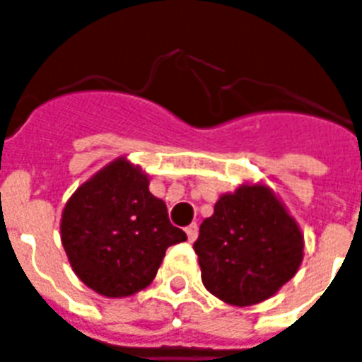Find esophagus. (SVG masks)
<instances>
[{"label": "esophagus", "instance_id": "34e87169", "mask_svg": "<svg viewBox=\"0 0 362 362\" xmlns=\"http://www.w3.org/2000/svg\"><path fill=\"white\" fill-rule=\"evenodd\" d=\"M186 234H188V242H195V238L199 234V228H197V224L192 222L188 228H186Z\"/></svg>", "mask_w": 362, "mask_h": 362}]
</instances>
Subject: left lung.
<instances>
[{
  "label": "left lung",
  "mask_w": 362,
  "mask_h": 362,
  "mask_svg": "<svg viewBox=\"0 0 362 362\" xmlns=\"http://www.w3.org/2000/svg\"><path fill=\"white\" fill-rule=\"evenodd\" d=\"M205 288L238 307L274 296L303 259L297 222L267 186L222 195L194 243Z\"/></svg>",
  "instance_id": "8db88e82"
}]
</instances>
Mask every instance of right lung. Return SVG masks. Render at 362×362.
Instances as JSON below:
<instances>
[{
	"label": "right lung",
	"instance_id": "right-lung-1",
	"mask_svg": "<svg viewBox=\"0 0 362 362\" xmlns=\"http://www.w3.org/2000/svg\"><path fill=\"white\" fill-rule=\"evenodd\" d=\"M149 192L140 168L119 159L82 184L63 211L61 242L72 270L105 297H127L153 282L170 245L186 242Z\"/></svg>",
	"mask_w": 362,
	"mask_h": 362
}]
</instances>
